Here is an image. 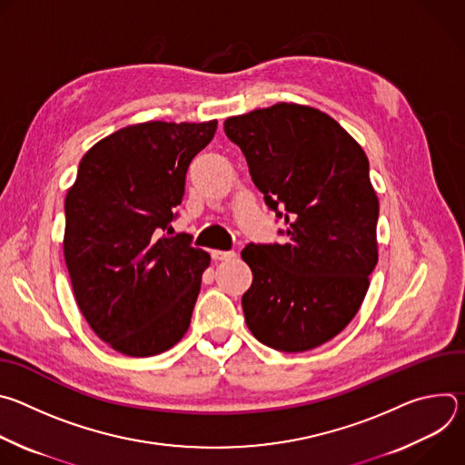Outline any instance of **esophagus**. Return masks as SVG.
<instances>
[{
    "label": "esophagus",
    "mask_w": 465,
    "mask_h": 465,
    "mask_svg": "<svg viewBox=\"0 0 465 465\" xmlns=\"http://www.w3.org/2000/svg\"><path fill=\"white\" fill-rule=\"evenodd\" d=\"M212 257L215 261H228V259H233L235 257V252L233 250H213L212 252Z\"/></svg>",
    "instance_id": "34e87169"
}]
</instances>
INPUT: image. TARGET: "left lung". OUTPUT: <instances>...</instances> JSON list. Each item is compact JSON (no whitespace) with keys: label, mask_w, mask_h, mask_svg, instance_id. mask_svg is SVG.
I'll return each instance as SVG.
<instances>
[{"label":"left lung","mask_w":465,"mask_h":465,"mask_svg":"<svg viewBox=\"0 0 465 465\" xmlns=\"http://www.w3.org/2000/svg\"><path fill=\"white\" fill-rule=\"evenodd\" d=\"M250 176L287 228L283 244L250 242L242 311L264 346L300 353L357 314L377 264L379 201L362 147L327 114L278 103L224 121Z\"/></svg>","instance_id":"obj_1"}]
</instances>
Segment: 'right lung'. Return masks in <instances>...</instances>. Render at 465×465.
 I'll return each instance as SVG.
<instances>
[{"mask_svg":"<svg viewBox=\"0 0 465 465\" xmlns=\"http://www.w3.org/2000/svg\"><path fill=\"white\" fill-rule=\"evenodd\" d=\"M215 130V119L124 126L83 156L65 194L64 257L77 305L123 355L163 353L189 327L210 253L169 230L187 167Z\"/></svg>","mask_w":465,"mask_h":465,"instance_id":"obj_1","label":"right lung"}]
</instances>
